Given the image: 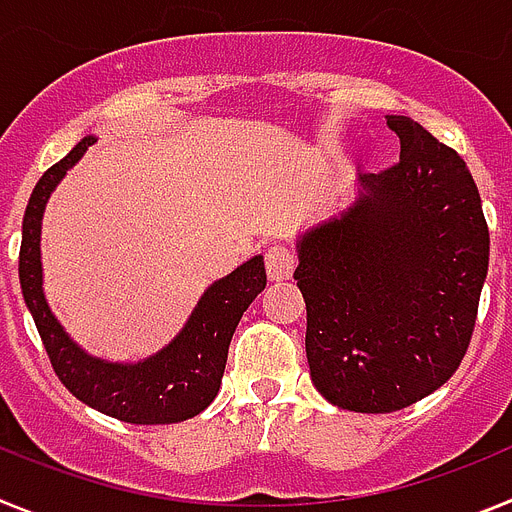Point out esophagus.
<instances>
[{"instance_id":"obj_1","label":"esophagus","mask_w":512,"mask_h":512,"mask_svg":"<svg viewBox=\"0 0 512 512\" xmlns=\"http://www.w3.org/2000/svg\"><path fill=\"white\" fill-rule=\"evenodd\" d=\"M295 266L297 256L287 246H271L266 251V274H269L271 282H284V279H289Z\"/></svg>"}]
</instances>
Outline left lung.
Returning <instances> with one entry per match:
<instances>
[{
    "instance_id": "obj_1",
    "label": "left lung",
    "mask_w": 512,
    "mask_h": 512,
    "mask_svg": "<svg viewBox=\"0 0 512 512\" xmlns=\"http://www.w3.org/2000/svg\"><path fill=\"white\" fill-rule=\"evenodd\" d=\"M387 125L400 161L359 174L354 205L297 243L312 384L354 413H395L449 382L490 264L464 158L410 117L387 115Z\"/></svg>"
}]
</instances>
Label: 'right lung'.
Instances as JSON below:
<instances>
[{
	"label": "right lung",
	"instance_id": "obj_1",
	"mask_svg": "<svg viewBox=\"0 0 512 512\" xmlns=\"http://www.w3.org/2000/svg\"><path fill=\"white\" fill-rule=\"evenodd\" d=\"M94 135L76 143L35 184L22 217L20 284L53 372L84 405L135 425H164L200 415L215 400L223 382L228 346L238 320L266 287L264 256H253L233 274L207 287L179 336L158 354L138 364H117L89 356L61 328L43 295L40 223L45 202L66 171L94 143Z\"/></svg>",
	"mask_w": 512,
	"mask_h": 512
}]
</instances>
